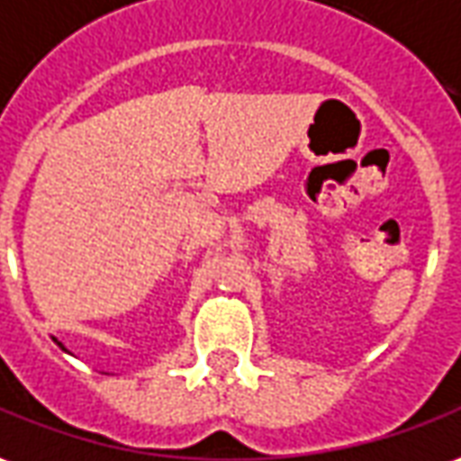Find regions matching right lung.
Masks as SVG:
<instances>
[{
  "mask_svg": "<svg viewBox=\"0 0 461 461\" xmlns=\"http://www.w3.org/2000/svg\"><path fill=\"white\" fill-rule=\"evenodd\" d=\"M59 346H62V344H59ZM62 348H65V346H62ZM65 351H67V348H65Z\"/></svg>",
  "mask_w": 461,
  "mask_h": 461,
  "instance_id": "obj_1",
  "label": "right lung"
}]
</instances>
